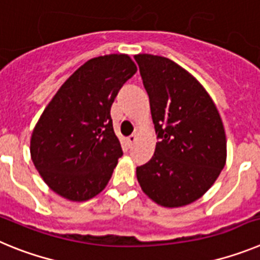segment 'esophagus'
I'll list each match as a JSON object with an SVG mask.
<instances>
[{"label":"esophagus","instance_id":"esophagus-1","mask_svg":"<svg viewBox=\"0 0 260 260\" xmlns=\"http://www.w3.org/2000/svg\"><path fill=\"white\" fill-rule=\"evenodd\" d=\"M137 139H138V137L135 134H132L130 135V137L127 138V142H128V144H130V146H132V144H134L135 142H137Z\"/></svg>","mask_w":260,"mask_h":260}]
</instances>
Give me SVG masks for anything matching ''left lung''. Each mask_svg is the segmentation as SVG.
I'll return each instance as SVG.
<instances>
[{
    "label": "left lung",
    "mask_w": 260,
    "mask_h": 260,
    "mask_svg": "<svg viewBox=\"0 0 260 260\" xmlns=\"http://www.w3.org/2000/svg\"><path fill=\"white\" fill-rule=\"evenodd\" d=\"M150 98L157 143L137 168L142 190L164 207H181L210 189L226 160L220 114L198 80L169 58L134 57Z\"/></svg>",
    "instance_id": "left-lung-1"
}]
</instances>
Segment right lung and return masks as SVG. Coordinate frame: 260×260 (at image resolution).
<instances>
[{
    "instance_id": "obj_1",
    "label": "right lung",
    "mask_w": 260,
    "mask_h": 260,
    "mask_svg": "<svg viewBox=\"0 0 260 260\" xmlns=\"http://www.w3.org/2000/svg\"><path fill=\"white\" fill-rule=\"evenodd\" d=\"M135 73L126 54L89 59L45 108L32 133L31 157L53 191L82 202L104 190L123 155L110 107Z\"/></svg>"
}]
</instances>
